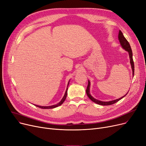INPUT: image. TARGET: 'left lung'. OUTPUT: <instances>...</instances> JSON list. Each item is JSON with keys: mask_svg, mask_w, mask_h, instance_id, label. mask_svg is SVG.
Here are the masks:
<instances>
[{"mask_svg": "<svg viewBox=\"0 0 146 146\" xmlns=\"http://www.w3.org/2000/svg\"><path fill=\"white\" fill-rule=\"evenodd\" d=\"M118 39L119 40V42H120V44H121L122 47L123 48V49H125L126 51H127L128 52L129 57V59H130V64H131V68H132V71H133V76L134 77V61H133V52H132L131 48L129 43H128V41H127V40L125 38V37L123 35L122 33L120 30H119V34H118ZM88 86H87V90H86L87 95L88 96V97L90 100H92L93 102H94L97 104H98V105H100L107 106V105H113V104L116 103L117 102H118L119 100H120L121 99L123 98V97L125 96L127 94V93H128V92L125 95L121 97V98H119V99H116V100L109 101V102H102V101H100V100H97V99H94L93 97H92V95L90 94V81L88 80Z\"/></svg>", "mask_w": 146, "mask_h": 146, "instance_id": "obj_1", "label": "left lung"}]
</instances>
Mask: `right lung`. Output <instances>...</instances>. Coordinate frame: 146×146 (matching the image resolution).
Returning a JSON list of instances; mask_svg holds the SVG:
<instances>
[{
    "mask_svg": "<svg viewBox=\"0 0 146 146\" xmlns=\"http://www.w3.org/2000/svg\"><path fill=\"white\" fill-rule=\"evenodd\" d=\"M69 81L68 82V86L69 85ZM67 91H68V87L66 88V92H65V93L63 97V98L62 99V100H60V102H59L58 103H57L56 105H52V106H38V105H35L36 106H37L38 108H40L41 109H53L54 108H56L59 106H60L62 103H64V102L65 100L66 99V98L67 96Z\"/></svg>",
    "mask_w": 146,
    "mask_h": 146,
    "instance_id": "1",
    "label": "right lung"
}]
</instances>
